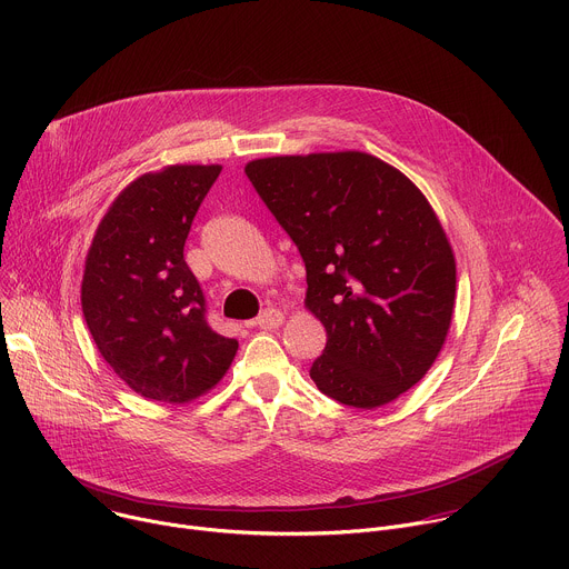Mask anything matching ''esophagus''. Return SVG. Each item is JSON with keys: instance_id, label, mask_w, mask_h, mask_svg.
<instances>
[{"instance_id": "esophagus-1", "label": "esophagus", "mask_w": 569, "mask_h": 569, "mask_svg": "<svg viewBox=\"0 0 569 569\" xmlns=\"http://www.w3.org/2000/svg\"><path fill=\"white\" fill-rule=\"evenodd\" d=\"M281 321H283V312H281L279 308H266V310L257 317V327L270 331V329H279Z\"/></svg>"}]
</instances>
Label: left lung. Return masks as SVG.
<instances>
[{
    "mask_svg": "<svg viewBox=\"0 0 569 569\" xmlns=\"http://www.w3.org/2000/svg\"><path fill=\"white\" fill-rule=\"evenodd\" d=\"M246 176L306 266L327 329L321 393L373 410L437 360L455 308V257L426 196L367 152L254 159Z\"/></svg>",
    "mask_w": 569,
    "mask_h": 569,
    "instance_id": "obj_1",
    "label": "left lung"
}]
</instances>
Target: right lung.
Returning <instances> with one entry per match:
<instances>
[{
	"instance_id": "1",
	"label": "right lung",
	"mask_w": 569,
	"mask_h": 569,
	"mask_svg": "<svg viewBox=\"0 0 569 569\" xmlns=\"http://www.w3.org/2000/svg\"><path fill=\"white\" fill-rule=\"evenodd\" d=\"M220 167H169L134 180L101 220L83 274L88 329L114 373L159 402H187L229 369L238 342L207 321L184 261L193 218Z\"/></svg>"
}]
</instances>
